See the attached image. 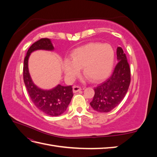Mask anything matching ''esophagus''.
I'll return each instance as SVG.
<instances>
[{
  "instance_id": "obj_1",
  "label": "esophagus",
  "mask_w": 157,
  "mask_h": 157,
  "mask_svg": "<svg viewBox=\"0 0 157 157\" xmlns=\"http://www.w3.org/2000/svg\"><path fill=\"white\" fill-rule=\"evenodd\" d=\"M73 92L76 93V92H78L80 91V90H82V88H81V87H80V86H74L73 88Z\"/></svg>"
}]
</instances>
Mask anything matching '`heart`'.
Listing matches in <instances>:
<instances>
[{
	"mask_svg": "<svg viewBox=\"0 0 157 157\" xmlns=\"http://www.w3.org/2000/svg\"><path fill=\"white\" fill-rule=\"evenodd\" d=\"M115 53L111 45L91 42L75 49L70 60L65 59L63 70L66 77L73 80L83 67V74L92 82L105 78L111 71Z\"/></svg>",
	"mask_w": 157,
	"mask_h": 157,
	"instance_id": "heart-1",
	"label": "heart"
}]
</instances>
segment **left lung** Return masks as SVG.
<instances>
[{
  "instance_id": "obj_1",
  "label": "left lung",
  "mask_w": 157,
  "mask_h": 157,
  "mask_svg": "<svg viewBox=\"0 0 157 157\" xmlns=\"http://www.w3.org/2000/svg\"><path fill=\"white\" fill-rule=\"evenodd\" d=\"M117 56L118 63L110 77L94 88L95 94L90 105L99 113L109 112L118 105L130 86V68L121 47L117 48Z\"/></svg>"
}]
</instances>
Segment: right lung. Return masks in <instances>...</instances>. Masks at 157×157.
<instances>
[{
  "instance_id": "right-lung-1",
  "label": "right lung",
  "mask_w": 157,
  "mask_h": 157,
  "mask_svg": "<svg viewBox=\"0 0 157 157\" xmlns=\"http://www.w3.org/2000/svg\"><path fill=\"white\" fill-rule=\"evenodd\" d=\"M36 50H53L54 46L49 39H41L33 43L28 50L24 59L23 75L25 87L35 105L46 115L56 117L63 113L73 96L71 86L59 84L50 90L38 88L32 81L28 69V59L31 52Z\"/></svg>"
}]
</instances>
